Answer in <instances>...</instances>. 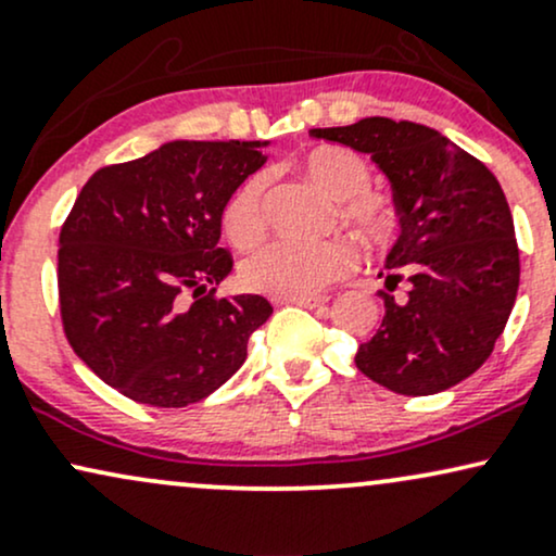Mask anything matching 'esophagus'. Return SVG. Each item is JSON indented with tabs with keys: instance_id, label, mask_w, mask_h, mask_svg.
Instances as JSON below:
<instances>
[{
	"instance_id": "34e87169",
	"label": "esophagus",
	"mask_w": 556,
	"mask_h": 556,
	"mask_svg": "<svg viewBox=\"0 0 556 556\" xmlns=\"http://www.w3.org/2000/svg\"><path fill=\"white\" fill-rule=\"evenodd\" d=\"M327 295H303V298H290V303H295V305H303V308H321L324 303H327Z\"/></svg>"
}]
</instances>
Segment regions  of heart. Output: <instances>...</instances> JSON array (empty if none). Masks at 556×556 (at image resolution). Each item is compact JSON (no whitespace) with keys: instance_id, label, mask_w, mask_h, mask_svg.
Listing matches in <instances>:
<instances>
[{"instance_id":"b5f03b06","label":"heart","mask_w":556,"mask_h":556,"mask_svg":"<svg viewBox=\"0 0 556 556\" xmlns=\"http://www.w3.org/2000/svg\"><path fill=\"white\" fill-rule=\"evenodd\" d=\"M298 169L334 198L337 212L366 238L387 240L394 216L387 198L371 193V172L363 156L342 146H316L300 156ZM222 229L235 248H253L266 232L264 177H245L222 208ZM358 251L353 242L334 238L321 242L277 240L242 261L240 282L253 292L274 298H303L324 290L355 266Z\"/></svg>"}]
</instances>
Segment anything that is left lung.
I'll return each mask as SVG.
<instances>
[{
  "label": "left lung",
  "instance_id": "left-lung-1",
  "mask_svg": "<svg viewBox=\"0 0 556 556\" xmlns=\"http://www.w3.org/2000/svg\"><path fill=\"white\" fill-rule=\"evenodd\" d=\"M311 136L371 156L392 182L400 238L387 253L384 318L355 355L376 384L424 397L486 363L520 285V253L502 185L433 127L366 117ZM405 281L408 295L391 292Z\"/></svg>",
  "mask_w": 556,
  "mask_h": 556
}]
</instances>
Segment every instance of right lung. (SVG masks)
<instances>
[{
  "label": "right lung",
  "mask_w": 556,
  "mask_h": 556,
  "mask_svg": "<svg viewBox=\"0 0 556 556\" xmlns=\"http://www.w3.org/2000/svg\"><path fill=\"white\" fill-rule=\"evenodd\" d=\"M266 140H172L93 172L60 232L62 327L104 384L154 407L208 397L242 366L271 303L216 298L232 271L222 208Z\"/></svg>",
  "instance_id": "add662e5"
}]
</instances>
